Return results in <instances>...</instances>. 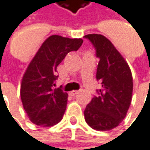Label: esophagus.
<instances>
[{"instance_id":"1","label":"esophagus","mask_w":150,"mask_h":150,"mask_svg":"<svg viewBox=\"0 0 150 150\" xmlns=\"http://www.w3.org/2000/svg\"><path fill=\"white\" fill-rule=\"evenodd\" d=\"M78 93H79V91H71L70 93V95L71 96H75L76 94H78Z\"/></svg>"}]
</instances>
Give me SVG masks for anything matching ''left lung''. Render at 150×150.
Listing matches in <instances>:
<instances>
[{"mask_svg":"<svg viewBox=\"0 0 150 150\" xmlns=\"http://www.w3.org/2000/svg\"><path fill=\"white\" fill-rule=\"evenodd\" d=\"M88 39L100 59L96 79L102 85L85 109V120L93 129L107 131L116 127L126 117L133 93L130 68L112 42L102 35L89 34Z\"/></svg>","mask_w":150,"mask_h":150,"instance_id":"1","label":"left lung"}]
</instances>
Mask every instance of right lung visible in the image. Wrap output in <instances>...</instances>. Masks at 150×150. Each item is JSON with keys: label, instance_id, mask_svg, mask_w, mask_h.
<instances>
[{"label": "right lung", "instance_id": "obj_1", "mask_svg": "<svg viewBox=\"0 0 150 150\" xmlns=\"http://www.w3.org/2000/svg\"><path fill=\"white\" fill-rule=\"evenodd\" d=\"M81 38L53 35L39 48L29 64L21 84L23 108L31 122L42 127L58 123L65 112L68 94L61 88L54 89L57 65L71 51L82 45Z\"/></svg>", "mask_w": 150, "mask_h": 150}]
</instances>
